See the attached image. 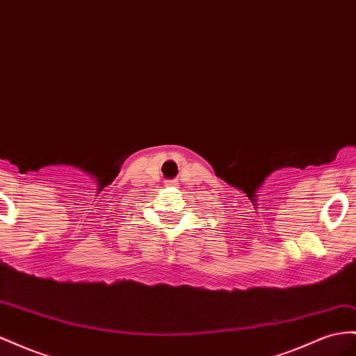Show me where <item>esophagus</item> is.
Wrapping results in <instances>:
<instances>
[{
    "instance_id": "obj_1",
    "label": "esophagus",
    "mask_w": 356,
    "mask_h": 356,
    "mask_svg": "<svg viewBox=\"0 0 356 356\" xmlns=\"http://www.w3.org/2000/svg\"><path fill=\"white\" fill-rule=\"evenodd\" d=\"M165 186H166V187H175L177 184H175V181H166Z\"/></svg>"
}]
</instances>
